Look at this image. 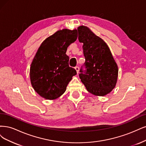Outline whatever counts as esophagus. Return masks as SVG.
Returning a JSON list of instances; mask_svg holds the SVG:
<instances>
[{"mask_svg":"<svg viewBox=\"0 0 146 146\" xmlns=\"http://www.w3.org/2000/svg\"><path fill=\"white\" fill-rule=\"evenodd\" d=\"M75 70H76V72H77V73L78 74V73H79V67H75Z\"/></svg>","mask_w":146,"mask_h":146,"instance_id":"34e87169","label":"esophagus"}]
</instances>
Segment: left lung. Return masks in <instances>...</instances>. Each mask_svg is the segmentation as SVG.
Instances as JSON below:
<instances>
[{
  "mask_svg": "<svg viewBox=\"0 0 146 146\" xmlns=\"http://www.w3.org/2000/svg\"><path fill=\"white\" fill-rule=\"evenodd\" d=\"M78 39L83 43L86 62L79 76L88 92L103 96L115 87L118 68L106 42L86 26L78 28Z\"/></svg>",
  "mask_w": 146,
  "mask_h": 146,
  "instance_id": "8db88e82",
  "label": "left lung"
}]
</instances>
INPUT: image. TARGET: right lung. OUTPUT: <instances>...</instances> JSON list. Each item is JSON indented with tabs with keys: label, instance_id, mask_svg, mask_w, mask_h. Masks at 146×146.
Masks as SVG:
<instances>
[{
	"label": "right lung",
	"instance_id": "right-lung-1",
	"mask_svg": "<svg viewBox=\"0 0 146 146\" xmlns=\"http://www.w3.org/2000/svg\"><path fill=\"white\" fill-rule=\"evenodd\" d=\"M76 30L56 31L41 44L31 64L30 76L32 87L46 100L59 98L66 90L72 77L76 74L70 67L68 46L76 40Z\"/></svg>",
	"mask_w": 146,
	"mask_h": 146
}]
</instances>
